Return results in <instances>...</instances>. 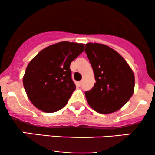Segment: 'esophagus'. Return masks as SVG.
Listing matches in <instances>:
<instances>
[{
    "label": "esophagus",
    "instance_id": "34e87169",
    "mask_svg": "<svg viewBox=\"0 0 155 155\" xmlns=\"http://www.w3.org/2000/svg\"><path fill=\"white\" fill-rule=\"evenodd\" d=\"M81 84H82V81H79V82H78V85H79V87L81 86Z\"/></svg>",
    "mask_w": 155,
    "mask_h": 155
}]
</instances>
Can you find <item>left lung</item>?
<instances>
[{"label": "left lung", "instance_id": "left-lung-1", "mask_svg": "<svg viewBox=\"0 0 155 155\" xmlns=\"http://www.w3.org/2000/svg\"><path fill=\"white\" fill-rule=\"evenodd\" d=\"M84 51L96 81L93 87L84 93L89 105L101 114L117 111L134 92L133 71L118 52L104 44H87Z\"/></svg>", "mask_w": 155, "mask_h": 155}]
</instances>
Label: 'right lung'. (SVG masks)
<instances>
[{
  "instance_id": "right-lung-1",
  "label": "right lung",
  "mask_w": 155,
  "mask_h": 155,
  "mask_svg": "<svg viewBox=\"0 0 155 155\" xmlns=\"http://www.w3.org/2000/svg\"><path fill=\"white\" fill-rule=\"evenodd\" d=\"M84 50L82 44L60 42L46 47L30 62L23 85L35 107L51 113L66 105L76 89L70 65Z\"/></svg>"
}]
</instances>
